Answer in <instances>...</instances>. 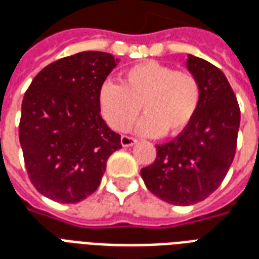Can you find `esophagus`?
<instances>
[{"instance_id": "34e87169", "label": "esophagus", "mask_w": 259, "mask_h": 259, "mask_svg": "<svg viewBox=\"0 0 259 259\" xmlns=\"http://www.w3.org/2000/svg\"><path fill=\"white\" fill-rule=\"evenodd\" d=\"M136 143H137V140H136L135 137H130V136H122L120 137V144L123 147H130L136 144Z\"/></svg>"}]
</instances>
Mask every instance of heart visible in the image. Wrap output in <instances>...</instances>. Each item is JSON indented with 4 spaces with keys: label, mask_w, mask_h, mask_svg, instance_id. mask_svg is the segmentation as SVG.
I'll return each mask as SVG.
<instances>
[{
    "label": "heart",
    "mask_w": 259,
    "mask_h": 259,
    "mask_svg": "<svg viewBox=\"0 0 259 259\" xmlns=\"http://www.w3.org/2000/svg\"><path fill=\"white\" fill-rule=\"evenodd\" d=\"M201 104V84L190 72L175 70L157 61H146L120 76V85L111 80L98 90V105L105 122L123 132L139 115L140 135L175 136L187 129Z\"/></svg>",
    "instance_id": "obj_1"
}]
</instances>
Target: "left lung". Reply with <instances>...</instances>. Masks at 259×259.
Masks as SVG:
<instances>
[{"mask_svg":"<svg viewBox=\"0 0 259 259\" xmlns=\"http://www.w3.org/2000/svg\"><path fill=\"white\" fill-rule=\"evenodd\" d=\"M186 65L201 84L200 108L187 129L157 146L155 161L140 172L147 189L174 205L200 202L221 186L240 126L239 104L222 70L194 55Z\"/></svg>","mask_w":259,"mask_h":259,"instance_id":"obj_1","label":"left lung"}]
</instances>
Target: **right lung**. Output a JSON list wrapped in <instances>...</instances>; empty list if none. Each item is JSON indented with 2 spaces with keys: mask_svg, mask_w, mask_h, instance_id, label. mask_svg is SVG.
<instances>
[{
  "mask_svg": "<svg viewBox=\"0 0 259 259\" xmlns=\"http://www.w3.org/2000/svg\"><path fill=\"white\" fill-rule=\"evenodd\" d=\"M119 59L84 51L47 65L22 102L19 141L38 193L76 204L97 190L120 136L101 118L98 90Z\"/></svg>",
  "mask_w": 259,
  "mask_h": 259,
  "instance_id": "add662e5",
  "label": "right lung"
}]
</instances>
